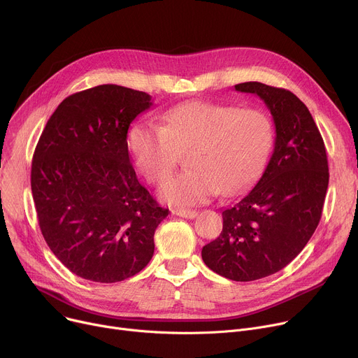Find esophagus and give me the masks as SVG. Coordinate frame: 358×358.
<instances>
[{
    "label": "esophagus",
    "mask_w": 358,
    "mask_h": 358,
    "mask_svg": "<svg viewBox=\"0 0 358 358\" xmlns=\"http://www.w3.org/2000/svg\"><path fill=\"white\" fill-rule=\"evenodd\" d=\"M171 214L173 215H177V217H182V218H187V220H192L196 217V211H192V210H171Z\"/></svg>",
    "instance_id": "esophagus-1"
}]
</instances>
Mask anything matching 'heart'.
Returning <instances> with one entry per match:
<instances>
[{
    "label": "heart",
    "mask_w": 358,
    "mask_h": 358,
    "mask_svg": "<svg viewBox=\"0 0 358 358\" xmlns=\"http://www.w3.org/2000/svg\"><path fill=\"white\" fill-rule=\"evenodd\" d=\"M127 144L138 173L155 184L174 170L180 152L188 151L189 170L169 177L159 189L163 201L187 207L250 185L271 152L273 124L258 109L196 100L163 113L160 126L134 123Z\"/></svg>",
    "instance_id": "1"
}]
</instances>
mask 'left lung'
I'll return each mask as SVG.
<instances>
[{
  "label": "left lung",
  "instance_id": "left-lung-1",
  "mask_svg": "<svg viewBox=\"0 0 358 358\" xmlns=\"http://www.w3.org/2000/svg\"><path fill=\"white\" fill-rule=\"evenodd\" d=\"M235 90L265 101L275 148L259 181L222 211V232L201 255L215 273L249 282L279 272L309 242L322 218L329 164L322 134L296 94L261 82Z\"/></svg>",
  "mask_w": 358,
  "mask_h": 358
}]
</instances>
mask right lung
I'll return each instance as SVG.
<instances>
[{
    "mask_svg": "<svg viewBox=\"0 0 358 358\" xmlns=\"http://www.w3.org/2000/svg\"><path fill=\"white\" fill-rule=\"evenodd\" d=\"M151 96L100 85L68 96L36 144L31 188L41 232L76 276L115 283L155 253V231L169 215L138 182L127 130Z\"/></svg>",
    "mask_w": 358,
    "mask_h": 358,
    "instance_id": "right-lung-1",
    "label": "right lung"
}]
</instances>
